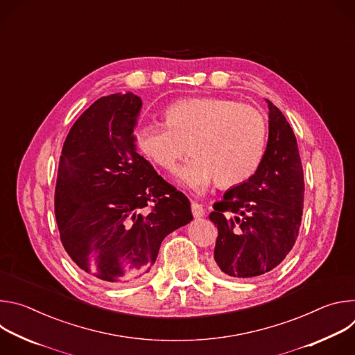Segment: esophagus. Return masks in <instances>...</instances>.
Listing matches in <instances>:
<instances>
[{
    "instance_id": "esophagus-1",
    "label": "esophagus",
    "mask_w": 355,
    "mask_h": 355,
    "mask_svg": "<svg viewBox=\"0 0 355 355\" xmlns=\"http://www.w3.org/2000/svg\"><path fill=\"white\" fill-rule=\"evenodd\" d=\"M191 209H192L193 218H202V216L205 215V209L202 208V205H199L198 202H192V204H191Z\"/></svg>"
}]
</instances>
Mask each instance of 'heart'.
Returning <instances> with one entry per match:
<instances>
[{"label":"heart","mask_w":355,"mask_h":355,"mask_svg":"<svg viewBox=\"0 0 355 355\" xmlns=\"http://www.w3.org/2000/svg\"><path fill=\"white\" fill-rule=\"evenodd\" d=\"M164 126L137 133L141 153L164 171H174L187 151L191 157L178 181L196 193L216 181L236 187L259 170L267 147V121L254 107L226 98H188L166 108Z\"/></svg>","instance_id":"obj_1"}]
</instances>
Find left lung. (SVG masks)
Listing matches in <instances>:
<instances>
[{
	"label": "left lung",
	"instance_id": "left-lung-1",
	"mask_svg": "<svg viewBox=\"0 0 355 355\" xmlns=\"http://www.w3.org/2000/svg\"><path fill=\"white\" fill-rule=\"evenodd\" d=\"M268 104L263 162L247 181L229 188L209 219L218 226L216 274L252 278L270 272L292 250L303 211V170L296 137L284 114Z\"/></svg>",
	"mask_w": 355,
	"mask_h": 355
}]
</instances>
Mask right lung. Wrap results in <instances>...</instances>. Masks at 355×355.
Segmentation results:
<instances>
[{
  "label": "right lung",
  "instance_id": "1",
  "mask_svg": "<svg viewBox=\"0 0 355 355\" xmlns=\"http://www.w3.org/2000/svg\"><path fill=\"white\" fill-rule=\"evenodd\" d=\"M140 110L133 92L96 99L70 129L59 162L55 214L63 247L104 284L141 278L164 237L192 220L188 198L136 151Z\"/></svg>",
  "mask_w": 355,
  "mask_h": 355
}]
</instances>
